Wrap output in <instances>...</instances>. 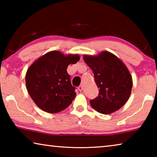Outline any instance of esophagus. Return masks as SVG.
I'll use <instances>...</instances> for the list:
<instances>
[{
	"mask_svg": "<svg viewBox=\"0 0 157 157\" xmlns=\"http://www.w3.org/2000/svg\"><path fill=\"white\" fill-rule=\"evenodd\" d=\"M78 90L79 91H82L83 90V86L82 85H80V86H78Z\"/></svg>",
	"mask_w": 157,
	"mask_h": 157,
	"instance_id": "obj_1",
	"label": "esophagus"
}]
</instances>
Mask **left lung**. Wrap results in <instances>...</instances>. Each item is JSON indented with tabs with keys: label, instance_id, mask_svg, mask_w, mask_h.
I'll use <instances>...</instances> for the list:
<instances>
[{
	"label": "left lung",
	"instance_id": "left-lung-1",
	"mask_svg": "<svg viewBox=\"0 0 157 157\" xmlns=\"http://www.w3.org/2000/svg\"><path fill=\"white\" fill-rule=\"evenodd\" d=\"M83 59L93 71L99 94L90 100L98 112L109 114L121 109L128 100L132 78L128 69L118 57L104 51L98 56L84 55Z\"/></svg>",
	"mask_w": 157,
	"mask_h": 157
}]
</instances>
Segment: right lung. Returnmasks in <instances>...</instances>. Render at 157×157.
Segmentation results:
<instances>
[{"label":"right lung","instance_id":"right-lung-1","mask_svg":"<svg viewBox=\"0 0 157 157\" xmlns=\"http://www.w3.org/2000/svg\"><path fill=\"white\" fill-rule=\"evenodd\" d=\"M79 60L78 55L65 56L59 51H51L34 62L25 75L26 88L38 107L50 113L67 108L76 96L71 76L66 69L70 63Z\"/></svg>","mask_w":157,"mask_h":157}]
</instances>
